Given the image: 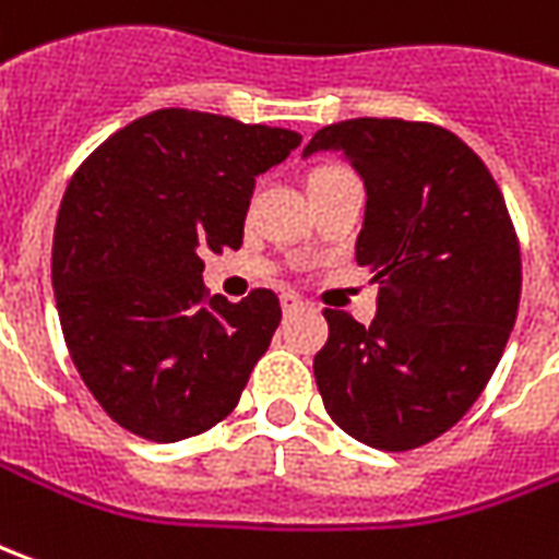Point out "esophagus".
<instances>
[{
  "label": "esophagus",
  "instance_id": "esophagus-1",
  "mask_svg": "<svg viewBox=\"0 0 559 559\" xmlns=\"http://www.w3.org/2000/svg\"><path fill=\"white\" fill-rule=\"evenodd\" d=\"M306 306V302H302V299H299V296H296V293H281V308H284V311H296V308H302Z\"/></svg>",
  "mask_w": 559,
  "mask_h": 559
}]
</instances>
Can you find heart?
Segmentation results:
<instances>
[{
    "instance_id": "b5f03b06",
    "label": "heart",
    "mask_w": 559,
    "mask_h": 559,
    "mask_svg": "<svg viewBox=\"0 0 559 559\" xmlns=\"http://www.w3.org/2000/svg\"><path fill=\"white\" fill-rule=\"evenodd\" d=\"M326 171H335V169H314L311 171V178H314V175H326Z\"/></svg>"
}]
</instances>
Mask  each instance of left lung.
<instances>
[{
	"label": "left lung",
	"mask_w": 559,
	"mask_h": 559,
	"mask_svg": "<svg viewBox=\"0 0 559 559\" xmlns=\"http://www.w3.org/2000/svg\"><path fill=\"white\" fill-rule=\"evenodd\" d=\"M318 151L362 178L357 263L378 284L369 326L323 311V408L357 442L412 451L454 427L497 369L521 302L518 236L493 175L442 127L357 117L314 132L302 157Z\"/></svg>",
	"instance_id": "1"
}]
</instances>
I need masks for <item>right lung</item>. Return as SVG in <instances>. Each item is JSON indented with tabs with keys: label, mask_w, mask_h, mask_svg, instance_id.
Here are the masks:
<instances>
[{
	"label": "right lung",
	"mask_w": 559,
	"mask_h": 559,
	"mask_svg": "<svg viewBox=\"0 0 559 559\" xmlns=\"http://www.w3.org/2000/svg\"><path fill=\"white\" fill-rule=\"evenodd\" d=\"M299 132L159 108L117 130L66 187L50 278L78 374L147 442L221 424L281 323L272 290L209 296L202 253L239 248L257 175Z\"/></svg>",
	"instance_id": "1"
}]
</instances>
